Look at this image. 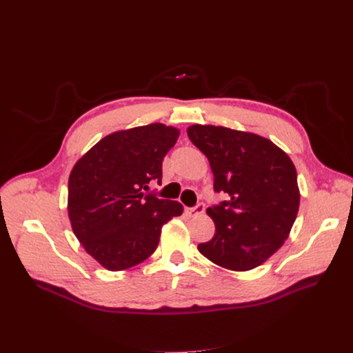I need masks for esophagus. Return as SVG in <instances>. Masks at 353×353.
Here are the masks:
<instances>
[{
    "label": "esophagus",
    "instance_id": "1",
    "mask_svg": "<svg viewBox=\"0 0 353 353\" xmlns=\"http://www.w3.org/2000/svg\"><path fill=\"white\" fill-rule=\"evenodd\" d=\"M186 213L189 216H199L201 213H205V205H203V203H199V205L194 208H186Z\"/></svg>",
    "mask_w": 353,
    "mask_h": 353
}]
</instances>
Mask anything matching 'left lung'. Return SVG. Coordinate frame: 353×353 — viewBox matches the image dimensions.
Here are the masks:
<instances>
[{
  "label": "left lung",
  "mask_w": 353,
  "mask_h": 353,
  "mask_svg": "<svg viewBox=\"0 0 353 353\" xmlns=\"http://www.w3.org/2000/svg\"><path fill=\"white\" fill-rule=\"evenodd\" d=\"M188 136L210 163L214 192L230 197L206 210L216 232L199 252L229 270L261 266L282 248L298 216L301 193L293 161L254 133L194 124Z\"/></svg>",
  "instance_id": "1"
}]
</instances>
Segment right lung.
Wrapping results in <instances>:
<instances>
[{
  "mask_svg": "<svg viewBox=\"0 0 353 353\" xmlns=\"http://www.w3.org/2000/svg\"><path fill=\"white\" fill-rule=\"evenodd\" d=\"M176 127L153 123L111 133L72 167L68 217L85 252L111 272L133 268L157 249L161 228L183 213L179 201L148 194L176 144Z\"/></svg>",
  "mask_w": 353,
  "mask_h": 353,
  "instance_id": "obj_1",
  "label": "right lung"
}]
</instances>
